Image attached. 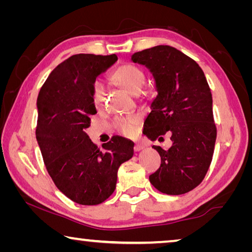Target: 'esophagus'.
Returning a JSON list of instances; mask_svg holds the SVG:
<instances>
[{
	"label": "esophagus",
	"instance_id": "1",
	"mask_svg": "<svg viewBox=\"0 0 252 252\" xmlns=\"http://www.w3.org/2000/svg\"><path fill=\"white\" fill-rule=\"evenodd\" d=\"M144 148V146L142 143H135V146H134V151H140V150H142V149Z\"/></svg>",
	"mask_w": 252,
	"mask_h": 252
}]
</instances>
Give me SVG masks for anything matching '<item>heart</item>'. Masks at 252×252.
<instances>
[{"label":"heart","instance_id":"b5f03b06","mask_svg":"<svg viewBox=\"0 0 252 252\" xmlns=\"http://www.w3.org/2000/svg\"><path fill=\"white\" fill-rule=\"evenodd\" d=\"M112 79L131 93H139L141 91L143 84L146 83L144 72L139 66L133 64H123L117 67L112 72ZM104 95L105 89L103 84L100 81H96L92 85V101L95 106H101L104 103ZM138 122L139 118L135 116L120 118L117 119L116 121L120 131L126 135L133 133Z\"/></svg>","mask_w":252,"mask_h":252}]
</instances>
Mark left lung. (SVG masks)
Listing matches in <instances>:
<instances>
[{
  "instance_id": "8db88e82",
  "label": "left lung",
  "mask_w": 252,
  "mask_h": 252,
  "mask_svg": "<svg viewBox=\"0 0 252 252\" xmlns=\"http://www.w3.org/2000/svg\"><path fill=\"white\" fill-rule=\"evenodd\" d=\"M131 60L146 65L157 84L158 95L144 122V134L161 140L170 133L172 140L168 150L153 146L161 164L149 180L162 193L189 192L206 177L217 138L206 76L194 60L169 45L140 51Z\"/></svg>"
}]
</instances>
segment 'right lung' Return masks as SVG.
<instances>
[{"label":"right lung","instance_id":"add662e5","mask_svg":"<svg viewBox=\"0 0 252 252\" xmlns=\"http://www.w3.org/2000/svg\"><path fill=\"white\" fill-rule=\"evenodd\" d=\"M117 60L116 54L72 55L51 72L37 96L35 134L45 168L58 189L83 206L105 201L119 167L133 156L130 140L113 136L100 149L84 131L96 113L92 85Z\"/></svg>","mask_w":252,"mask_h":252}]
</instances>
